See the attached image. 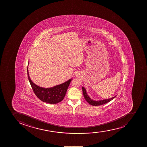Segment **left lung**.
<instances>
[{
  "instance_id": "8db88e82",
  "label": "left lung",
  "mask_w": 147,
  "mask_h": 147,
  "mask_svg": "<svg viewBox=\"0 0 147 147\" xmlns=\"http://www.w3.org/2000/svg\"><path fill=\"white\" fill-rule=\"evenodd\" d=\"M82 89L83 95L85 99L89 104H90V105H93V106H98V105H104V104L107 103L108 102H110L111 100H112L113 99H114L116 97V96H115L109 99H104V100H93L92 99H91L90 97L88 95L85 88L82 87Z\"/></svg>"
}]
</instances>
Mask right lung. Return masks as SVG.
<instances>
[{"instance_id": "1", "label": "right lung", "mask_w": 147, "mask_h": 147, "mask_svg": "<svg viewBox=\"0 0 147 147\" xmlns=\"http://www.w3.org/2000/svg\"><path fill=\"white\" fill-rule=\"evenodd\" d=\"M29 64V62H28V65ZM27 74L29 81L35 94L40 100L50 104H56L64 99L68 86L72 80V79H70L61 84L57 85L53 87L45 88L38 86L32 81L29 74L28 67Z\"/></svg>"}]
</instances>
